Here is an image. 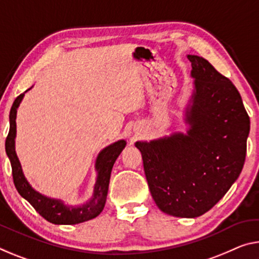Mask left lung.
Wrapping results in <instances>:
<instances>
[{
	"instance_id": "1",
	"label": "left lung",
	"mask_w": 259,
	"mask_h": 259,
	"mask_svg": "<svg viewBox=\"0 0 259 259\" xmlns=\"http://www.w3.org/2000/svg\"><path fill=\"white\" fill-rule=\"evenodd\" d=\"M195 91L187 135L137 142L151 195L162 212L196 218L214 206L239 178L250 118L241 96L207 60L188 55Z\"/></svg>"
}]
</instances>
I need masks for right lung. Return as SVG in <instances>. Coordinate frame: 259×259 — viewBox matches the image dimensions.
<instances>
[{"label": "right lung", "mask_w": 259, "mask_h": 259, "mask_svg": "<svg viewBox=\"0 0 259 259\" xmlns=\"http://www.w3.org/2000/svg\"><path fill=\"white\" fill-rule=\"evenodd\" d=\"M24 97V93L16 98L10 109V129L6 139V151L10 159L12 168V179L15 187L20 196L24 197L35 211L49 223L55 225H76L84 221L96 218L104 210L106 198H107L108 186L112 168L122 150L125 147V141H118L114 144L105 147L97 158L96 168L98 171V179L94 186V194L92 199L78 207L64 205L62 200L48 198V197L39 194L26 181L23 174L22 166L15 151V137H16V114L17 108Z\"/></svg>", "instance_id": "add662e5"}]
</instances>
